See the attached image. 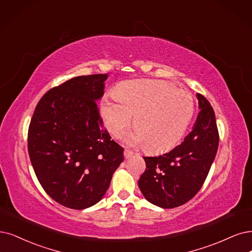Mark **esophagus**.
<instances>
[{"label": "esophagus", "mask_w": 252, "mask_h": 252, "mask_svg": "<svg viewBox=\"0 0 252 252\" xmlns=\"http://www.w3.org/2000/svg\"><path fill=\"white\" fill-rule=\"evenodd\" d=\"M133 155H134V153L132 151L127 150V148H126L125 152H124V156H125L126 159H128V158H131Z\"/></svg>", "instance_id": "esophagus-1"}]
</instances>
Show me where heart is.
I'll list each match as a JSON object with an SVG mask.
<instances>
[{"label": "heart", "mask_w": 252, "mask_h": 252, "mask_svg": "<svg viewBox=\"0 0 252 252\" xmlns=\"http://www.w3.org/2000/svg\"><path fill=\"white\" fill-rule=\"evenodd\" d=\"M194 113L189 92L158 80H134L121 84L101 102V115L108 131L117 136L131 125L134 131L125 135L133 145L146 144L152 153L168 151L179 143Z\"/></svg>", "instance_id": "obj_1"}]
</instances>
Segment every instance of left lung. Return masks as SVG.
<instances>
[{
    "mask_svg": "<svg viewBox=\"0 0 252 252\" xmlns=\"http://www.w3.org/2000/svg\"><path fill=\"white\" fill-rule=\"evenodd\" d=\"M196 96L200 111L184 141L162 156L143 157L146 169L138 186L148 201L163 209L180 207L197 194L217 154L215 112L206 97Z\"/></svg>",
    "mask_w": 252,
    "mask_h": 252,
    "instance_id": "1",
    "label": "left lung"
}]
</instances>
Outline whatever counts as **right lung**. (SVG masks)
I'll list each match as a JSON object with an SVG mask.
<instances>
[{
  "label": "right lung",
  "mask_w": 252,
  "mask_h": 252,
  "mask_svg": "<svg viewBox=\"0 0 252 252\" xmlns=\"http://www.w3.org/2000/svg\"><path fill=\"white\" fill-rule=\"evenodd\" d=\"M108 74L72 78L37 104L28 131L35 174L62 206L84 210L97 203L124 161V148L102 127L97 100Z\"/></svg>",
  "instance_id": "add662e5"
}]
</instances>
